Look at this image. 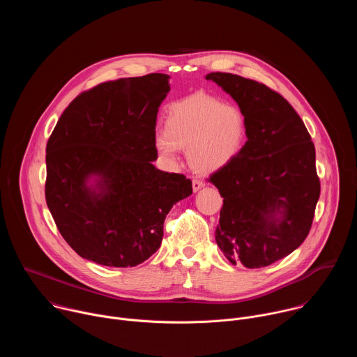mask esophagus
<instances>
[{"mask_svg": "<svg viewBox=\"0 0 357 357\" xmlns=\"http://www.w3.org/2000/svg\"><path fill=\"white\" fill-rule=\"evenodd\" d=\"M203 186H205V183H203L200 179H193V181H192L193 192H197V190H199V189H202Z\"/></svg>", "mask_w": 357, "mask_h": 357, "instance_id": "1", "label": "esophagus"}]
</instances>
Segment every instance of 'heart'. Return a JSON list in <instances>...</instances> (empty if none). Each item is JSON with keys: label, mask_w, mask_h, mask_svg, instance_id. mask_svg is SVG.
<instances>
[{"label": "heart", "mask_w": 357, "mask_h": 357, "mask_svg": "<svg viewBox=\"0 0 357 357\" xmlns=\"http://www.w3.org/2000/svg\"><path fill=\"white\" fill-rule=\"evenodd\" d=\"M241 110L209 96H193L174 103L167 127L158 128L154 142L161 155L174 158L178 149L188 151L190 168L203 175L227 165L240 151L245 137Z\"/></svg>", "instance_id": "obj_1"}]
</instances>
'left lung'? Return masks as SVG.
<instances>
[{
  "label": "left lung",
  "mask_w": 357,
  "mask_h": 357,
  "mask_svg": "<svg viewBox=\"0 0 357 357\" xmlns=\"http://www.w3.org/2000/svg\"><path fill=\"white\" fill-rule=\"evenodd\" d=\"M245 117L247 141L209 176L223 197L216 243L231 264L267 267L307 238L321 193L315 145L298 113L256 80L215 72Z\"/></svg>",
  "instance_id": "8db88e82"
}]
</instances>
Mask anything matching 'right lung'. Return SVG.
Returning a JSON list of instances; mask_svg holds the SVG:
<instances>
[{
	"label": "right lung",
	"instance_id": "1",
	"mask_svg": "<svg viewBox=\"0 0 357 357\" xmlns=\"http://www.w3.org/2000/svg\"><path fill=\"white\" fill-rule=\"evenodd\" d=\"M168 80L151 73L100 83L72 101L47 139L46 205L66 243L89 261L144 263L161 245L171 208L192 193L185 175L152 165Z\"/></svg>",
	"mask_w": 357,
	"mask_h": 357
}]
</instances>
